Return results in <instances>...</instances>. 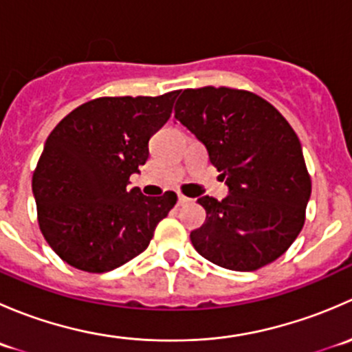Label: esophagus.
<instances>
[{
  "mask_svg": "<svg viewBox=\"0 0 352 352\" xmlns=\"http://www.w3.org/2000/svg\"><path fill=\"white\" fill-rule=\"evenodd\" d=\"M189 202H192V199L184 196V194H179V204L180 206H186V204H189Z\"/></svg>",
  "mask_w": 352,
  "mask_h": 352,
  "instance_id": "obj_1",
  "label": "esophagus"
}]
</instances>
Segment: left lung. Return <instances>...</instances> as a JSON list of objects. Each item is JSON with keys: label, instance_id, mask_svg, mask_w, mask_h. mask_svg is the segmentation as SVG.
Instances as JSON below:
<instances>
[{"label": "left lung", "instance_id": "obj_1", "mask_svg": "<svg viewBox=\"0 0 352 352\" xmlns=\"http://www.w3.org/2000/svg\"><path fill=\"white\" fill-rule=\"evenodd\" d=\"M175 119L206 146L226 180L223 201L197 199L206 223L194 248L219 267L257 271L291 247L305 225L311 179L301 143L274 105L248 90L187 88Z\"/></svg>", "mask_w": 352, "mask_h": 352}]
</instances>
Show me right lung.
Returning <instances> with one entry per match:
<instances>
[{
	"instance_id": "1",
	"label": "right lung",
	"mask_w": 352,
	"mask_h": 352,
	"mask_svg": "<svg viewBox=\"0 0 352 352\" xmlns=\"http://www.w3.org/2000/svg\"><path fill=\"white\" fill-rule=\"evenodd\" d=\"M179 94L94 98L49 134L32 189L38 228L66 264L107 272L146 250L177 194L148 197L127 184L146 163L148 141L168 120Z\"/></svg>"
}]
</instances>
